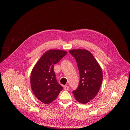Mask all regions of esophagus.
<instances>
[{
    "mask_svg": "<svg viewBox=\"0 0 130 130\" xmlns=\"http://www.w3.org/2000/svg\"><path fill=\"white\" fill-rule=\"evenodd\" d=\"M64 89L65 90H67L69 89V86L68 85H65L64 87Z\"/></svg>",
    "mask_w": 130,
    "mask_h": 130,
    "instance_id": "obj_1",
    "label": "esophagus"
}]
</instances>
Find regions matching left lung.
<instances>
[{
  "label": "left lung",
  "mask_w": 130,
  "mask_h": 130,
  "mask_svg": "<svg viewBox=\"0 0 130 130\" xmlns=\"http://www.w3.org/2000/svg\"><path fill=\"white\" fill-rule=\"evenodd\" d=\"M69 52L77 62L80 76L79 86L72 93L79 102L86 104L93 99L100 90L103 79L102 69L88 50L78 49Z\"/></svg>",
  "instance_id": "8db88e82"
}]
</instances>
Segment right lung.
Listing matches in <instances>:
<instances>
[{
  "label": "right lung",
  "instance_id": "1",
  "mask_svg": "<svg viewBox=\"0 0 130 130\" xmlns=\"http://www.w3.org/2000/svg\"><path fill=\"white\" fill-rule=\"evenodd\" d=\"M62 50H49L45 52L33 68L31 87L37 99L44 104L53 102L63 87L57 82L53 66L67 54Z\"/></svg>",
  "mask_w": 130,
  "mask_h": 130
}]
</instances>
